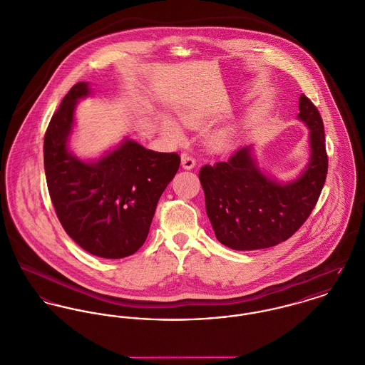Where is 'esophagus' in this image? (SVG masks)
Here are the masks:
<instances>
[{"label":"esophagus","mask_w":365,"mask_h":365,"mask_svg":"<svg viewBox=\"0 0 365 365\" xmlns=\"http://www.w3.org/2000/svg\"><path fill=\"white\" fill-rule=\"evenodd\" d=\"M182 167L185 169L195 168V167H196V160H195V157H192V155L183 153V154H182Z\"/></svg>","instance_id":"34e87169"}]
</instances>
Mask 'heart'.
<instances>
[{
	"mask_svg": "<svg viewBox=\"0 0 365 365\" xmlns=\"http://www.w3.org/2000/svg\"><path fill=\"white\" fill-rule=\"evenodd\" d=\"M182 120L187 125V126H198L202 122V116L196 113H186L182 115ZM163 128L164 130L168 133L169 136L175 140H182L185 138V133L182 130V128L173 122L169 118H163ZM229 135L227 133H217L215 136H212L211 139V145L215 150H222L225 147L229 145Z\"/></svg>",
	"mask_w": 365,
	"mask_h": 365,
	"instance_id": "1",
	"label": "heart"
}]
</instances>
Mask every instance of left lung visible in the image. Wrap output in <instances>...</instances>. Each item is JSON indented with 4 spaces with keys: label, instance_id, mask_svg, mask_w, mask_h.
<instances>
[{
    "label": "left lung",
    "instance_id": "obj_1",
    "mask_svg": "<svg viewBox=\"0 0 365 365\" xmlns=\"http://www.w3.org/2000/svg\"><path fill=\"white\" fill-rule=\"evenodd\" d=\"M299 119L309 128L311 158L299 179L279 185L257 168L250 147L227 163L204 165L198 178L217 239L233 250L272 247L293 236L312 212L328 173L324 122L304 93Z\"/></svg>",
    "mask_w": 365,
    "mask_h": 365
}]
</instances>
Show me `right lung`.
<instances>
[{"instance_id": "right-lung-1", "label": "right lung", "mask_w": 365, "mask_h": 365, "mask_svg": "<svg viewBox=\"0 0 365 365\" xmlns=\"http://www.w3.org/2000/svg\"><path fill=\"white\" fill-rule=\"evenodd\" d=\"M88 84L76 83L63 97L44 136V169L56 217L87 252L123 258L147 239L157 202L180 165L176 153H157L123 141L101 160L83 163L68 151L79 98Z\"/></svg>"}]
</instances>
